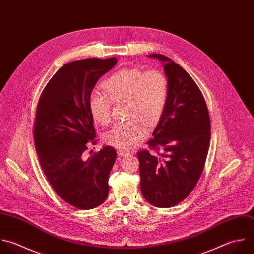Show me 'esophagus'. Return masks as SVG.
Wrapping results in <instances>:
<instances>
[{"label":"esophagus","instance_id":"34e87169","mask_svg":"<svg viewBox=\"0 0 254 254\" xmlns=\"http://www.w3.org/2000/svg\"><path fill=\"white\" fill-rule=\"evenodd\" d=\"M128 154H130V152H128V151H127V150H119L118 151V155L119 156H121V157H125V156H127V155H128Z\"/></svg>","mask_w":254,"mask_h":254}]
</instances>
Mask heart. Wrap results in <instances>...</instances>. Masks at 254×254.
Wrapping results in <instances>:
<instances>
[{
	"label": "heart",
	"mask_w": 254,
	"mask_h": 254,
	"mask_svg": "<svg viewBox=\"0 0 254 254\" xmlns=\"http://www.w3.org/2000/svg\"><path fill=\"white\" fill-rule=\"evenodd\" d=\"M103 88L108 97L99 92L90 95L88 106L93 119L101 125L111 122V101L127 100V121L116 123L104 134L108 145L130 149L147 134V127L161 118L168 100V81L158 70L143 71L138 68H124L107 79Z\"/></svg>",
	"instance_id": "heart-1"
}]
</instances>
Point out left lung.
Here are the masks:
<instances>
[{
	"instance_id": "left-lung-1",
	"label": "left lung",
	"mask_w": 254,
	"mask_h": 254,
	"mask_svg": "<svg viewBox=\"0 0 254 254\" xmlns=\"http://www.w3.org/2000/svg\"><path fill=\"white\" fill-rule=\"evenodd\" d=\"M148 57L162 62L169 93L153 138L147 141L156 154L146 149L137 152L140 190L152 206L170 208L190 195L202 175L211 122L204 96L192 77L165 55Z\"/></svg>"
}]
</instances>
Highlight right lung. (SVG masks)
<instances>
[{"mask_svg": "<svg viewBox=\"0 0 254 254\" xmlns=\"http://www.w3.org/2000/svg\"><path fill=\"white\" fill-rule=\"evenodd\" d=\"M118 62L87 58L63 65L42 91L35 113L33 139L40 166L55 193L81 210L102 205L109 194L115 148L103 147L88 159L96 144L88 101L96 83Z\"/></svg>", "mask_w": 254, "mask_h": 254, "instance_id": "1", "label": "right lung"}]
</instances>
